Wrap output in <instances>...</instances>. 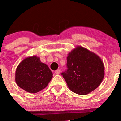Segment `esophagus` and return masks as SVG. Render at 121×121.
<instances>
[{
	"label": "esophagus",
	"mask_w": 121,
	"mask_h": 121,
	"mask_svg": "<svg viewBox=\"0 0 121 121\" xmlns=\"http://www.w3.org/2000/svg\"><path fill=\"white\" fill-rule=\"evenodd\" d=\"M61 72V70H60V69H58V70H57L56 71H55V73L56 74H59Z\"/></svg>",
	"instance_id": "1"
}]
</instances>
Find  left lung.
Returning <instances> with one entry per match:
<instances>
[{
  "label": "left lung",
  "mask_w": 121,
  "mask_h": 121,
  "mask_svg": "<svg viewBox=\"0 0 121 121\" xmlns=\"http://www.w3.org/2000/svg\"><path fill=\"white\" fill-rule=\"evenodd\" d=\"M67 70L61 75L74 93L85 95L96 89L105 76L101 58L81 46L75 48L67 57Z\"/></svg>",
  "instance_id": "1"
}]
</instances>
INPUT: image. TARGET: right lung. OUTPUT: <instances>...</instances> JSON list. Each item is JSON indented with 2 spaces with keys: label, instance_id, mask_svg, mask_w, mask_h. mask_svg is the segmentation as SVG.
<instances>
[{
  "label": "right lung",
  "instance_id": "right-lung-1",
  "mask_svg": "<svg viewBox=\"0 0 121 121\" xmlns=\"http://www.w3.org/2000/svg\"><path fill=\"white\" fill-rule=\"evenodd\" d=\"M52 77V73L39 57L34 56L23 59L15 72V82L19 87L31 93L45 89Z\"/></svg>",
  "mask_w": 121,
  "mask_h": 121
}]
</instances>
